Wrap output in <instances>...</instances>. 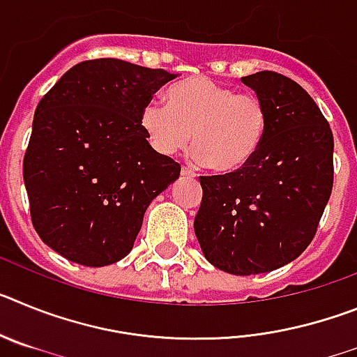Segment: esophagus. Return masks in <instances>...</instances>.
I'll list each match as a JSON object with an SVG mask.
<instances>
[{
    "instance_id": "esophagus-1",
    "label": "esophagus",
    "mask_w": 357,
    "mask_h": 357,
    "mask_svg": "<svg viewBox=\"0 0 357 357\" xmlns=\"http://www.w3.org/2000/svg\"><path fill=\"white\" fill-rule=\"evenodd\" d=\"M181 173H182V176H189V178H195V176H197V173H195L193 169L185 168V166L181 169Z\"/></svg>"
}]
</instances>
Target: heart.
Masks as SVG:
<instances>
[{
    "label": "heart",
    "instance_id": "obj_1",
    "mask_svg": "<svg viewBox=\"0 0 357 357\" xmlns=\"http://www.w3.org/2000/svg\"><path fill=\"white\" fill-rule=\"evenodd\" d=\"M268 112L255 94L207 77H189L166 91V105L148 102L141 109L139 127L148 144L164 157L188 146L191 159L209 162L218 173H232L247 166L266 134Z\"/></svg>",
    "mask_w": 357,
    "mask_h": 357
}]
</instances>
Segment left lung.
<instances>
[{
	"mask_svg": "<svg viewBox=\"0 0 357 357\" xmlns=\"http://www.w3.org/2000/svg\"><path fill=\"white\" fill-rule=\"evenodd\" d=\"M263 100L266 134L254 159L200 176L195 234L213 266L255 275L296 259L313 241L333 191L334 139L314 100L273 71L243 77Z\"/></svg>",
	"mask_w": 357,
	"mask_h": 357,
	"instance_id": "8db88e82",
	"label": "left lung"
}]
</instances>
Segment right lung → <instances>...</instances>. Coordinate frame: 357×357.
I'll list each match as a JSON object with an SVG mask.
<instances>
[{
    "mask_svg": "<svg viewBox=\"0 0 357 357\" xmlns=\"http://www.w3.org/2000/svg\"><path fill=\"white\" fill-rule=\"evenodd\" d=\"M176 78L119 59L73 66L39 102L23 160L31 223L73 263L107 266L134 247L150 202L178 178L139 127L151 96Z\"/></svg>",
    "mask_w": 357,
    "mask_h": 357,
    "instance_id": "add662e5",
    "label": "right lung"
}]
</instances>
